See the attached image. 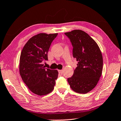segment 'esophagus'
<instances>
[{
	"mask_svg": "<svg viewBox=\"0 0 121 121\" xmlns=\"http://www.w3.org/2000/svg\"><path fill=\"white\" fill-rule=\"evenodd\" d=\"M58 72H59V74H62L63 70H58Z\"/></svg>",
	"mask_w": 121,
	"mask_h": 121,
	"instance_id": "esophagus-1",
	"label": "esophagus"
}]
</instances>
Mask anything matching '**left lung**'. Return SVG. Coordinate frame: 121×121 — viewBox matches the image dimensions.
<instances>
[{
	"label": "left lung",
	"mask_w": 121,
	"mask_h": 121,
	"mask_svg": "<svg viewBox=\"0 0 121 121\" xmlns=\"http://www.w3.org/2000/svg\"><path fill=\"white\" fill-rule=\"evenodd\" d=\"M64 35L70 40L73 56L78 61L77 67L68 82L74 91L86 94L95 87L101 75V52L95 41L83 31L75 30Z\"/></svg>",
	"instance_id": "left-lung-1"
}]
</instances>
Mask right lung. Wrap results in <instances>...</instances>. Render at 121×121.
<instances>
[{
    "label": "right lung",
    "mask_w": 121,
    "mask_h": 121,
    "mask_svg": "<svg viewBox=\"0 0 121 121\" xmlns=\"http://www.w3.org/2000/svg\"><path fill=\"white\" fill-rule=\"evenodd\" d=\"M58 34H39L25 44L20 58V74L24 83L32 92L45 95L53 90L58 72L46 68L48 52Z\"/></svg>",
    "instance_id": "add662e5"
}]
</instances>
